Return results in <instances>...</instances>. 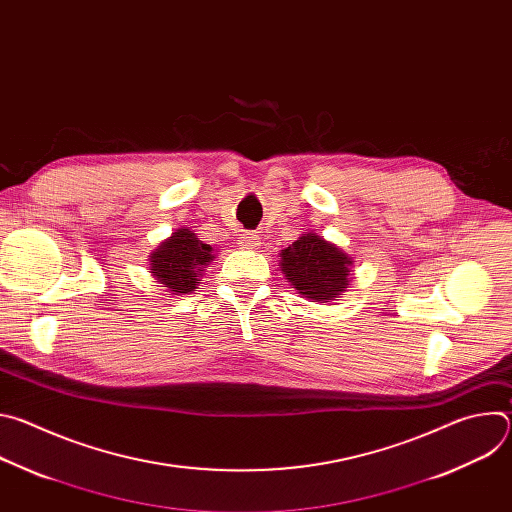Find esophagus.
<instances>
[{
	"label": "esophagus",
	"mask_w": 512,
	"mask_h": 512,
	"mask_svg": "<svg viewBox=\"0 0 512 512\" xmlns=\"http://www.w3.org/2000/svg\"><path fill=\"white\" fill-rule=\"evenodd\" d=\"M239 245H241L243 249H255V247H259V237H257L255 233H243Z\"/></svg>",
	"instance_id": "esophagus-1"
}]
</instances>
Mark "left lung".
Returning a JSON list of instances; mask_svg holds the SVG:
<instances>
[{
  "instance_id": "1",
  "label": "left lung",
  "mask_w": 512,
  "mask_h": 512,
  "mask_svg": "<svg viewBox=\"0 0 512 512\" xmlns=\"http://www.w3.org/2000/svg\"><path fill=\"white\" fill-rule=\"evenodd\" d=\"M279 257L285 279L304 298L316 302L334 300L348 285L350 257L314 233L291 243Z\"/></svg>"
}]
</instances>
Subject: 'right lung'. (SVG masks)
I'll use <instances>...</instances> for the list:
<instances>
[{"instance_id":"obj_1","label":"right lung","mask_w":512,"mask_h":512,"mask_svg":"<svg viewBox=\"0 0 512 512\" xmlns=\"http://www.w3.org/2000/svg\"><path fill=\"white\" fill-rule=\"evenodd\" d=\"M212 247L196 239L188 229H180L152 253V273L164 287L176 294L196 289L202 267L212 261Z\"/></svg>"}]
</instances>
